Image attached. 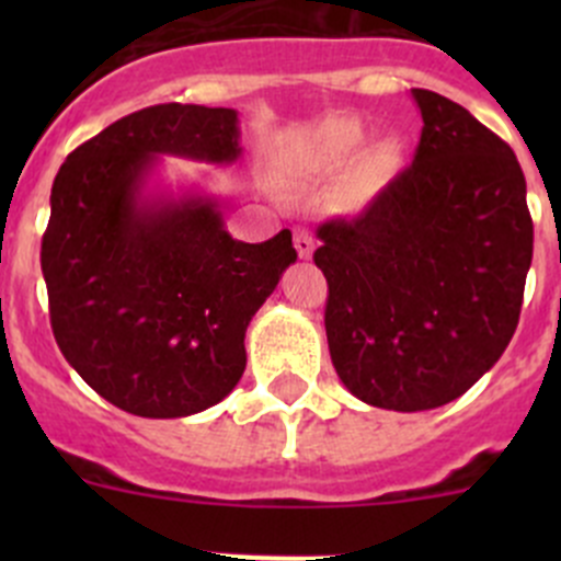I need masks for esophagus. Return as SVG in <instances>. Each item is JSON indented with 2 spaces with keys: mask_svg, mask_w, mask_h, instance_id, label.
Segmentation results:
<instances>
[{
  "mask_svg": "<svg viewBox=\"0 0 561 561\" xmlns=\"http://www.w3.org/2000/svg\"><path fill=\"white\" fill-rule=\"evenodd\" d=\"M296 249H298V254H301L304 260L312 257L314 239H312V233H309L307 228H296Z\"/></svg>",
  "mask_w": 561,
  "mask_h": 561,
  "instance_id": "1",
  "label": "esophagus"
}]
</instances>
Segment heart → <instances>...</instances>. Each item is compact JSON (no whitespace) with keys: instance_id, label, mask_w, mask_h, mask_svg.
Masks as SVG:
<instances>
[{"instance_id":"1","label":"heart","mask_w":561,"mask_h":561,"mask_svg":"<svg viewBox=\"0 0 561 561\" xmlns=\"http://www.w3.org/2000/svg\"><path fill=\"white\" fill-rule=\"evenodd\" d=\"M366 144V133L355 118H333V122L322 124L314 133L312 144H309L307 162L314 171L322 173H342L350 162L355 160V154L360 151V146ZM396 168V154L388 146L371 151L364 162L358 165L353 181V197L355 201H369L377 190L382 186V181L388 179L390 171Z\"/></svg>"}]
</instances>
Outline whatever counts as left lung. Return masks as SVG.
Segmentation results:
<instances>
[{"mask_svg":"<svg viewBox=\"0 0 561 561\" xmlns=\"http://www.w3.org/2000/svg\"><path fill=\"white\" fill-rule=\"evenodd\" d=\"M415 160L353 219H328L333 369L371 407L421 412L467 393L500 360L522 314L531 230L511 146L467 107L412 89Z\"/></svg>","mask_w":561,"mask_h":561,"instance_id":"1","label":"left lung"}]
</instances>
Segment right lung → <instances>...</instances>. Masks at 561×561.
Instances as JSON below:
<instances>
[{"mask_svg":"<svg viewBox=\"0 0 561 561\" xmlns=\"http://www.w3.org/2000/svg\"><path fill=\"white\" fill-rule=\"evenodd\" d=\"M157 154L236 162L239 113L151 105L78 146L54 179L39 265L67 364L129 415L184 417L241 380L249 320L298 254L290 230L236 241L214 197H144Z\"/></svg>","mask_w":561,"mask_h":561,"instance_id":"obj_1","label":"right lung"}]
</instances>
